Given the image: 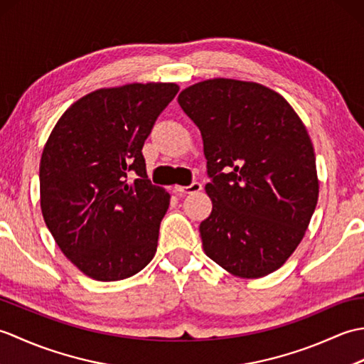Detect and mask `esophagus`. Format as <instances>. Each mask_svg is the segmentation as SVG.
Returning a JSON list of instances; mask_svg holds the SVG:
<instances>
[{"label":"esophagus","instance_id":"obj_1","mask_svg":"<svg viewBox=\"0 0 364 364\" xmlns=\"http://www.w3.org/2000/svg\"><path fill=\"white\" fill-rule=\"evenodd\" d=\"M202 189H203L202 183H198V181H194L192 184H189V186H175V192L180 196L196 194V192H200Z\"/></svg>","mask_w":364,"mask_h":364}]
</instances>
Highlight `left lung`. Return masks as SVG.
Segmentation results:
<instances>
[{
  "label": "left lung",
  "mask_w": 364,
  "mask_h": 364,
  "mask_svg": "<svg viewBox=\"0 0 364 364\" xmlns=\"http://www.w3.org/2000/svg\"><path fill=\"white\" fill-rule=\"evenodd\" d=\"M178 105L198 127L211 183L203 250L235 277L261 278L297 249L318 205L311 139L292 106L262 84L214 78Z\"/></svg>",
  "instance_id": "obj_1"
}]
</instances>
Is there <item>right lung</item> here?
Returning a JSON list of instances; mask_svg holds the SVG:
<instances>
[{"label": "right lung", "mask_w": 364, "mask_h": 364, "mask_svg": "<svg viewBox=\"0 0 364 364\" xmlns=\"http://www.w3.org/2000/svg\"><path fill=\"white\" fill-rule=\"evenodd\" d=\"M178 90L175 82H133L90 92L60 115L43 146V220L60 252L94 280L133 277L156 253L170 196L150 183L142 146Z\"/></svg>", "instance_id": "right-lung-1"}]
</instances>
